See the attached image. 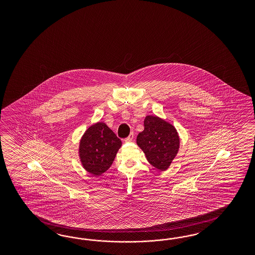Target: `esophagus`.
Segmentation results:
<instances>
[{"label":"esophagus","instance_id":"esophagus-1","mask_svg":"<svg viewBox=\"0 0 255 255\" xmlns=\"http://www.w3.org/2000/svg\"><path fill=\"white\" fill-rule=\"evenodd\" d=\"M133 136H134V135H133V133L131 132V133H130V135H129V136L127 137V138H125V140H124V141H125L126 143H129V142H131V141L133 140Z\"/></svg>","mask_w":255,"mask_h":255}]
</instances>
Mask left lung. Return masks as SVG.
Wrapping results in <instances>:
<instances>
[{
    "mask_svg": "<svg viewBox=\"0 0 255 255\" xmlns=\"http://www.w3.org/2000/svg\"><path fill=\"white\" fill-rule=\"evenodd\" d=\"M136 144L152 166L165 171L178 154L180 140L172 124L159 117L147 115L144 130L136 137Z\"/></svg>",
    "mask_w": 255,
    "mask_h": 255,
    "instance_id": "8db88e82",
    "label": "left lung"
}]
</instances>
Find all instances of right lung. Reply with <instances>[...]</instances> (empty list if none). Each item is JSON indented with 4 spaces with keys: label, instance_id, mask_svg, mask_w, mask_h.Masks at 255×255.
<instances>
[{
    "label": "right lung",
    "instance_id": "1",
    "mask_svg": "<svg viewBox=\"0 0 255 255\" xmlns=\"http://www.w3.org/2000/svg\"><path fill=\"white\" fill-rule=\"evenodd\" d=\"M121 147L122 141L114 131L105 123H96L86 130L80 139V162L87 172L95 177L100 176L111 166Z\"/></svg>",
    "mask_w": 255,
    "mask_h": 255
}]
</instances>
